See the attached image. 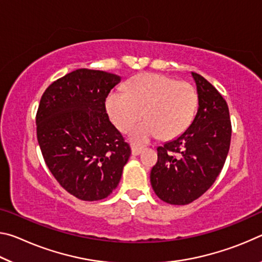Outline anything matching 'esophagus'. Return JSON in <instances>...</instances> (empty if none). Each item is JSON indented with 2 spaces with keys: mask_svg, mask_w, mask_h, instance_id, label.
Returning <instances> with one entry per match:
<instances>
[{
  "mask_svg": "<svg viewBox=\"0 0 262 262\" xmlns=\"http://www.w3.org/2000/svg\"><path fill=\"white\" fill-rule=\"evenodd\" d=\"M142 150H143V148L139 147V145H132V155H133V156H137V155H140L142 152Z\"/></svg>",
  "mask_w": 262,
  "mask_h": 262,
  "instance_id": "1",
  "label": "esophagus"
}]
</instances>
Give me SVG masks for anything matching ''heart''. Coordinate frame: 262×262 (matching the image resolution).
I'll list each match as a JSON object with an SVG mask.
<instances>
[{"mask_svg": "<svg viewBox=\"0 0 262 262\" xmlns=\"http://www.w3.org/2000/svg\"><path fill=\"white\" fill-rule=\"evenodd\" d=\"M126 92L113 91L106 99V111L113 125L126 133L132 130L133 141L143 143L161 135L173 139L187 129L196 112L199 97L187 82H177L162 74L145 73L126 84Z\"/></svg>", "mask_w": 262, "mask_h": 262, "instance_id": "heart-1", "label": "heart"}]
</instances>
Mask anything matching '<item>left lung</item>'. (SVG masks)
Returning <instances> with one entry per match:
<instances>
[{
    "mask_svg": "<svg viewBox=\"0 0 262 262\" xmlns=\"http://www.w3.org/2000/svg\"><path fill=\"white\" fill-rule=\"evenodd\" d=\"M199 108L179 137L157 148L158 159L150 172L157 196L170 205H188L211 187L227 159L231 120L225 99L196 73Z\"/></svg>",
    "mask_w": 262,
    "mask_h": 262,
    "instance_id": "left-lung-1",
    "label": "left lung"
}]
</instances>
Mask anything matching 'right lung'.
<instances>
[{"instance_id": "obj_1", "label": "right lung", "mask_w": 262, "mask_h": 262, "mask_svg": "<svg viewBox=\"0 0 262 262\" xmlns=\"http://www.w3.org/2000/svg\"><path fill=\"white\" fill-rule=\"evenodd\" d=\"M120 81L118 75L82 68L56 79L41 96L35 123L42 157L57 183L79 200L107 198L130 156L105 106Z\"/></svg>"}]
</instances>
